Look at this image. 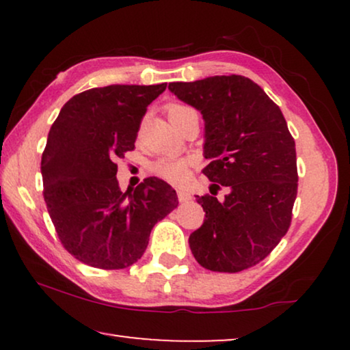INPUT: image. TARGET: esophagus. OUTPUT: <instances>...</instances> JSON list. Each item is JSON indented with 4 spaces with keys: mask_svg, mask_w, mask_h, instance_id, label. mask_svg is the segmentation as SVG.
Wrapping results in <instances>:
<instances>
[{
    "mask_svg": "<svg viewBox=\"0 0 350 350\" xmlns=\"http://www.w3.org/2000/svg\"><path fill=\"white\" fill-rule=\"evenodd\" d=\"M176 196H178L180 202H188V200H191V194L188 191H176Z\"/></svg>",
    "mask_w": 350,
    "mask_h": 350,
    "instance_id": "esophagus-1",
    "label": "esophagus"
}]
</instances>
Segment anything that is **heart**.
<instances>
[{
  "label": "heart",
  "mask_w": 350,
  "mask_h": 350,
  "mask_svg": "<svg viewBox=\"0 0 350 350\" xmlns=\"http://www.w3.org/2000/svg\"><path fill=\"white\" fill-rule=\"evenodd\" d=\"M194 111L191 107L181 103H172L167 107V114L172 124L178 121L183 114ZM151 172L159 178L172 185H183L189 178V161L181 157H161L151 164Z\"/></svg>",
  "instance_id": "heart-1"
}]
</instances>
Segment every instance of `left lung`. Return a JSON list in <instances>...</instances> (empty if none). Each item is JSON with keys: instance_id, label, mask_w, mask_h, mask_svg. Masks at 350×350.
Here are the masks:
<instances>
[{"instance_id": "8db88e82", "label": "left lung", "mask_w": 350, "mask_h": 350, "mask_svg": "<svg viewBox=\"0 0 350 350\" xmlns=\"http://www.w3.org/2000/svg\"><path fill=\"white\" fill-rule=\"evenodd\" d=\"M169 89L205 119L210 162L202 174L213 185L212 196H196L205 219L189 236L191 252L215 272L256 266L288 231L298 194L296 148L284 114L241 75L170 83ZM223 185L228 194L218 201Z\"/></svg>"}]
</instances>
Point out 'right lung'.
I'll return each mask as SVG.
<instances>
[{"instance_id":"right-lung-1","label":"right lung","mask_w":350,"mask_h":350,"mask_svg":"<svg viewBox=\"0 0 350 350\" xmlns=\"http://www.w3.org/2000/svg\"><path fill=\"white\" fill-rule=\"evenodd\" d=\"M156 85L113 84L76 94L52 124L41 157L42 196L62 245L76 260L98 269L137 262L151 229L178 205L175 189L145 178L122 193L118 164L135 140Z\"/></svg>"}]
</instances>
